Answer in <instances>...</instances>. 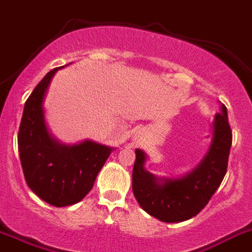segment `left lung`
<instances>
[{
  "label": "left lung",
  "instance_id": "1",
  "mask_svg": "<svg viewBox=\"0 0 252 252\" xmlns=\"http://www.w3.org/2000/svg\"><path fill=\"white\" fill-rule=\"evenodd\" d=\"M232 133L224 104L213 123V140L200 164L189 174L165 179L145 170L147 155L135 150L133 168L134 196L149 215L164 222H180L197 215L221 184L227 169Z\"/></svg>",
  "mask_w": 252,
  "mask_h": 252
}]
</instances>
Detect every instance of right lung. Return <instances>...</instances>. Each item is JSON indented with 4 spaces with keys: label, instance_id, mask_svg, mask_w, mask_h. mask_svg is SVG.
I'll return each instance as SVG.
<instances>
[{
    "label": "right lung",
    "instance_id": "add662e5",
    "mask_svg": "<svg viewBox=\"0 0 252 252\" xmlns=\"http://www.w3.org/2000/svg\"><path fill=\"white\" fill-rule=\"evenodd\" d=\"M61 68L47 73L31 93L18 130V152L28 188L57 208L78 203L91 191L113 150L92 140L64 145L49 135L42 104L52 78Z\"/></svg>",
    "mask_w": 252,
    "mask_h": 252
}]
</instances>
